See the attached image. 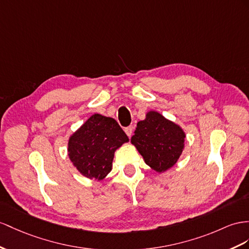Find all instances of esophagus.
<instances>
[{
    "label": "esophagus",
    "instance_id": "34e87169",
    "mask_svg": "<svg viewBox=\"0 0 249 249\" xmlns=\"http://www.w3.org/2000/svg\"><path fill=\"white\" fill-rule=\"evenodd\" d=\"M125 132H126V135L128 136V138H130V137L132 136V132H133V126L126 127V128H125Z\"/></svg>",
    "mask_w": 249,
    "mask_h": 249
}]
</instances>
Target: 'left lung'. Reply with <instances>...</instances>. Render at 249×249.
<instances>
[{"mask_svg": "<svg viewBox=\"0 0 249 249\" xmlns=\"http://www.w3.org/2000/svg\"><path fill=\"white\" fill-rule=\"evenodd\" d=\"M185 131L156 110H149L137 124L131 144L145 163L157 173H165L180 159L185 147Z\"/></svg>", "mask_w": 249, "mask_h": 249, "instance_id": "8db88e82", "label": "left lung"}]
</instances>
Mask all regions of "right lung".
Wrapping results in <instances>:
<instances>
[{
    "instance_id": "1",
    "label": "right lung",
    "mask_w": 249,
    "mask_h": 249,
    "mask_svg": "<svg viewBox=\"0 0 249 249\" xmlns=\"http://www.w3.org/2000/svg\"><path fill=\"white\" fill-rule=\"evenodd\" d=\"M128 141L116 120L94 113L70 135L69 160L82 176L102 181L111 171L114 152Z\"/></svg>"
}]
</instances>
